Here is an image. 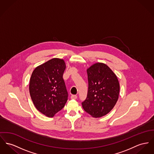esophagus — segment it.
<instances>
[{
  "mask_svg": "<svg viewBox=\"0 0 154 154\" xmlns=\"http://www.w3.org/2000/svg\"><path fill=\"white\" fill-rule=\"evenodd\" d=\"M77 97H78V96L76 95H74V94H73V95L71 96V99H76Z\"/></svg>",
  "mask_w": 154,
  "mask_h": 154,
  "instance_id": "obj_1",
  "label": "esophagus"
}]
</instances>
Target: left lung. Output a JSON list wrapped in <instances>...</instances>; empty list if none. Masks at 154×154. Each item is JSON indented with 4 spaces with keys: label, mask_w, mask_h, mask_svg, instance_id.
<instances>
[{
    "label": "left lung",
    "mask_w": 154,
    "mask_h": 154,
    "mask_svg": "<svg viewBox=\"0 0 154 154\" xmlns=\"http://www.w3.org/2000/svg\"><path fill=\"white\" fill-rule=\"evenodd\" d=\"M88 92L82 107L94 118L109 113L118 100L120 84L116 75L105 63L97 62L87 69Z\"/></svg>",
    "instance_id": "1"
}]
</instances>
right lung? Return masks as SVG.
<instances>
[{
  "mask_svg": "<svg viewBox=\"0 0 154 154\" xmlns=\"http://www.w3.org/2000/svg\"><path fill=\"white\" fill-rule=\"evenodd\" d=\"M66 68L63 60L54 58L37 66L31 74L29 91L35 108L52 117L65 106L68 92L63 79Z\"/></svg>",
  "mask_w": 154,
  "mask_h": 154,
  "instance_id": "obj_1",
  "label": "right lung"
}]
</instances>
